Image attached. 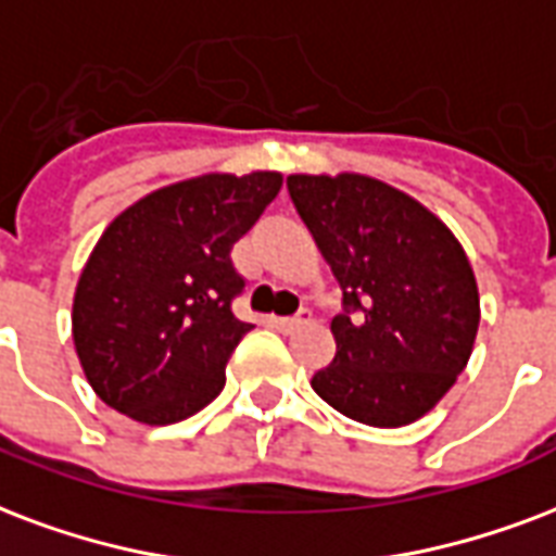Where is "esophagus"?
Instances as JSON below:
<instances>
[{
  "label": "esophagus",
  "instance_id": "1",
  "mask_svg": "<svg viewBox=\"0 0 556 556\" xmlns=\"http://www.w3.org/2000/svg\"><path fill=\"white\" fill-rule=\"evenodd\" d=\"M308 320H312V312H308V308H300V312L291 317H277L274 326H277L279 332H294V329H300V326H306Z\"/></svg>",
  "mask_w": 556,
  "mask_h": 556
}]
</instances>
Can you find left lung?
Segmentation results:
<instances>
[{
	"mask_svg": "<svg viewBox=\"0 0 556 556\" xmlns=\"http://www.w3.org/2000/svg\"><path fill=\"white\" fill-rule=\"evenodd\" d=\"M286 186L344 291L338 353L312 388L350 419L408 426L446 396L476 344L464 248L422 203L372 177L291 175Z\"/></svg>",
	"mask_w": 556,
	"mask_h": 556,
	"instance_id": "1",
	"label": "left lung"
}]
</instances>
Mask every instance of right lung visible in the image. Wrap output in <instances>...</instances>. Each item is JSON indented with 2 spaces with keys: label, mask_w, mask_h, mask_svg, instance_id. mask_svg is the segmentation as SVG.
<instances>
[{
  "label": "right lung",
  "mask_w": 556,
  "mask_h": 556,
  "mask_svg": "<svg viewBox=\"0 0 556 556\" xmlns=\"http://www.w3.org/2000/svg\"><path fill=\"white\" fill-rule=\"evenodd\" d=\"M282 175H203L127 206L92 250L72 306L80 367L101 402L148 426L206 408L253 329L232 315L244 277L230 250Z\"/></svg>",
  "instance_id": "add662e5"
}]
</instances>
